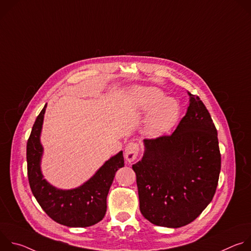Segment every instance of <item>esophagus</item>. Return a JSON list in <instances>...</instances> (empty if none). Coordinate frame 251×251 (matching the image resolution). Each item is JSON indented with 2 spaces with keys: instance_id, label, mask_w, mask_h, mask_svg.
Masks as SVG:
<instances>
[{
  "instance_id": "obj_1",
  "label": "esophagus",
  "mask_w": 251,
  "mask_h": 251,
  "mask_svg": "<svg viewBox=\"0 0 251 251\" xmlns=\"http://www.w3.org/2000/svg\"><path fill=\"white\" fill-rule=\"evenodd\" d=\"M138 153H139V146H138L137 143H135L133 141L129 142L128 144L126 145L125 151H124V156H125L126 160L129 163L133 162L137 158Z\"/></svg>"
}]
</instances>
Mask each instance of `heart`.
<instances>
[{"instance_id":"obj_1","label":"heart","mask_w":251,"mask_h":251,"mask_svg":"<svg viewBox=\"0 0 251 251\" xmlns=\"http://www.w3.org/2000/svg\"><path fill=\"white\" fill-rule=\"evenodd\" d=\"M137 107L141 111H149L143 129L149 137H159L176 123L181 114L178 102L156 87H141L135 92Z\"/></svg>"}]
</instances>
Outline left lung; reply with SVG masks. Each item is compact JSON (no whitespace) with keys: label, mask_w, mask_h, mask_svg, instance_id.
<instances>
[{"label":"left lung","mask_w":251,"mask_h":251,"mask_svg":"<svg viewBox=\"0 0 251 251\" xmlns=\"http://www.w3.org/2000/svg\"><path fill=\"white\" fill-rule=\"evenodd\" d=\"M189 96L187 113L174 133L145 139L144 155L132 166L140 211L159 226L177 228L194 222L219 183L218 131L200 97Z\"/></svg>","instance_id":"8db88e82"}]
</instances>
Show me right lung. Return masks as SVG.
<instances>
[{
    "mask_svg": "<svg viewBox=\"0 0 251 251\" xmlns=\"http://www.w3.org/2000/svg\"><path fill=\"white\" fill-rule=\"evenodd\" d=\"M47 104L35 119L26 144L27 176L33 197L48 216L59 225L69 227H86L99 223L105 216L106 199L115 173L124 167L123 152L107 160L81 186L62 190L44 177L41 163L44 147L41 142Z\"/></svg>",
    "mask_w": 251,
    "mask_h": 251,
    "instance_id": "1",
    "label": "right lung"
}]
</instances>
